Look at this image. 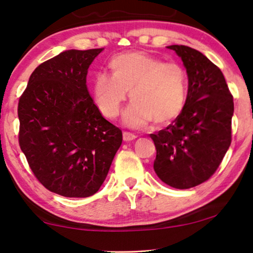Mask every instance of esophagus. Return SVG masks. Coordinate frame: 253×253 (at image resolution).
<instances>
[{"mask_svg": "<svg viewBox=\"0 0 253 253\" xmlns=\"http://www.w3.org/2000/svg\"><path fill=\"white\" fill-rule=\"evenodd\" d=\"M137 138L136 134L131 133V132H126V131H124L123 132V140L124 141H131V140H134Z\"/></svg>", "mask_w": 253, "mask_h": 253, "instance_id": "34e87169", "label": "esophagus"}]
</instances>
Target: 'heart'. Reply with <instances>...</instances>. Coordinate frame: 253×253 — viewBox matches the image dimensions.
<instances>
[{
	"mask_svg": "<svg viewBox=\"0 0 253 253\" xmlns=\"http://www.w3.org/2000/svg\"><path fill=\"white\" fill-rule=\"evenodd\" d=\"M113 76L98 74L92 85L93 99L107 119L120 114L127 92L132 102L123 113L130 127H145L152 121L164 126L181 115L188 96V76L181 64L134 51L110 61Z\"/></svg>",
	"mask_w": 253,
	"mask_h": 253,
	"instance_id": "heart-1",
	"label": "heart"
}]
</instances>
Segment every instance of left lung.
<instances>
[{
    "label": "left lung",
    "instance_id": "1",
    "mask_svg": "<svg viewBox=\"0 0 253 253\" xmlns=\"http://www.w3.org/2000/svg\"><path fill=\"white\" fill-rule=\"evenodd\" d=\"M188 74V96L181 115L151 138L157 148L154 171L166 184L190 189L219 167L231 143L233 95L224 76L205 55L188 46H168Z\"/></svg>",
    "mask_w": 253,
    "mask_h": 253
}]
</instances>
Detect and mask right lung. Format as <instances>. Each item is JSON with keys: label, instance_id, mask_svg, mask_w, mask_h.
<instances>
[{"label": "right lung", "instance_id": "right-lung-1", "mask_svg": "<svg viewBox=\"0 0 253 253\" xmlns=\"http://www.w3.org/2000/svg\"><path fill=\"white\" fill-rule=\"evenodd\" d=\"M103 48L70 49L32 72L18 103L19 145L44 188L70 198L98 192L122 144L101 115L86 76Z\"/></svg>", "mask_w": 253, "mask_h": 253}]
</instances>
